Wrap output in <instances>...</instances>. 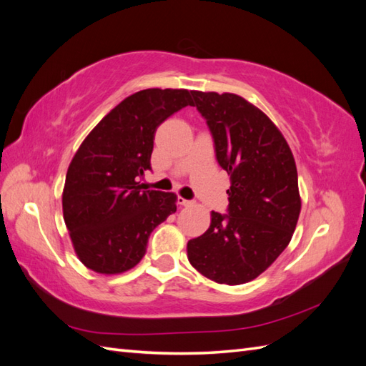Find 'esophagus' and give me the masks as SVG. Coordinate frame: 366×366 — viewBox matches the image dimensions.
Here are the masks:
<instances>
[{
	"label": "esophagus",
	"mask_w": 366,
	"mask_h": 366,
	"mask_svg": "<svg viewBox=\"0 0 366 366\" xmlns=\"http://www.w3.org/2000/svg\"><path fill=\"white\" fill-rule=\"evenodd\" d=\"M177 203H179L180 206H191L194 202L192 200H186V198H183V197H179V198H177Z\"/></svg>",
	"instance_id": "obj_1"
}]
</instances>
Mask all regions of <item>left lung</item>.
<instances>
[{"label":"left lung","instance_id":"obj_1","mask_svg":"<svg viewBox=\"0 0 366 366\" xmlns=\"http://www.w3.org/2000/svg\"><path fill=\"white\" fill-rule=\"evenodd\" d=\"M192 97L232 186L227 212L212 210L209 229L187 242V258L209 280L244 284L292 239L301 212L295 159L280 129L246 99L202 92Z\"/></svg>","mask_w":366,"mask_h":366}]
</instances>
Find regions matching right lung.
<instances>
[{
    "instance_id": "right-lung-1",
    "label": "right lung",
    "mask_w": 366,
    "mask_h": 366,
    "mask_svg": "<svg viewBox=\"0 0 366 366\" xmlns=\"http://www.w3.org/2000/svg\"><path fill=\"white\" fill-rule=\"evenodd\" d=\"M187 90L149 88L131 94L86 136L69 166L62 210L79 259L116 274L145 257L151 232L177 210L172 192L145 191L154 136L163 122L192 105Z\"/></svg>"
}]
</instances>
